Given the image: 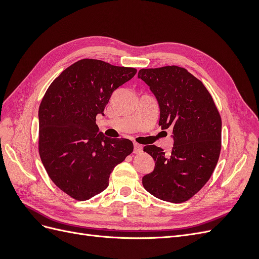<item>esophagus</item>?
<instances>
[{"label": "esophagus", "instance_id": "esophagus-1", "mask_svg": "<svg viewBox=\"0 0 259 259\" xmlns=\"http://www.w3.org/2000/svg\"><path fill=\"white\" fill-rule=\"evenodd\" d=\"M142 151H143V147L138 144H134V153H140Z\"/></svg>", "mask_w": 259, "mask_h": 259}]
</instances>
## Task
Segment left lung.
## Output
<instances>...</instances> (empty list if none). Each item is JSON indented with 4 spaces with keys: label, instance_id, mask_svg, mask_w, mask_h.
<instances>
[{
    "label": "left lung",
    "instance_id": "8db88e82",
    "mask_svg": "<svg viewBox=\"0 0 259 259\" xmlns=\"http://www.w3.org/2000/svg\"><path fill=\"white\" fill-rule=\"evenodd\" d=\"M158 100L163 130H170V153L144 147L155 166L143 177L145 189L163 201L182 203L200 191L213 174L222 148V119L203 83L186 69L166 66L139 70Z\"/></svg>",
    "mask_w": 259,
    "mask_h": 259
}]
</instances>
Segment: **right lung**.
<instances>
[{"mask_svg":"<svg viewBox=\"0 0 259 259\" xmlns=\"http://www.w3.org/2000/svg\"><path fill=\"white\" fill-rule=\"evenodd\" d=\"M136 72L82 59L64 70L45 93L38 108V152L53 183L75 200L104 191L113 168L133 152L130 139L99 132L96 115H105L112 93Z\"/></svg>","mask_w":259,"mask_h":259,"instance_id":"right-lung-1","label":"right lung"}]
</instances>
